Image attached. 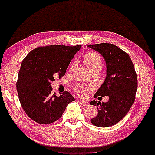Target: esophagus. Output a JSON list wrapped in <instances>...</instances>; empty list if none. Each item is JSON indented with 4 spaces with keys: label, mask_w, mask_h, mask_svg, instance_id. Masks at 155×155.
<instances>
[{
    "label": "esophagus",
    "mask_w": 155,
    "mask_h": 155,
    "mask_svg": "<svg viewBox=\"0 0 155 155\" xmlns=\"http://www.w3.org/2000/svg\"><path fill=\"white\" fill-rule=\"evenodd\" d=\"M78 102H79V103L81 104V105H82V106H87L88 105V102H87V101H83V100H78Z\"/></svg>",
    "instance_id": "obj_1"
}]
</instances>
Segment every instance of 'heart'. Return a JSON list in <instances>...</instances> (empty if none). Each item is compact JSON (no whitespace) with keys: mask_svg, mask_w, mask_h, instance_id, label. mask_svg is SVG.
I'll return each mask as SVG.
<instances>
[{"mask_svg":"<svg viewBox=\"0 0 155 155\" xmlns=\"http://www.w3.org/2000/svg\"><path fill=\"white\" fill-rule=\"evenodd\" d=\"M84 61L87 66L88 68L91 70L92 72L95 71H100L102 67V59L99 54L95 52H87V53L84 55ZM73 65L70 67V70H72L73 69ZM76 92L78 95L80 96H84L87 93V90L82 86H78L76 87Z\"/></svg>","mask_w":155,"mask_h":155,"instance_id":"heart-1","label":"heart"}]
</instances>
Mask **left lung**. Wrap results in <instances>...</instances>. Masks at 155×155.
Returning <instances> with one entry per match:
<instances>
[{"label":"left lung","mask_w":155,"mask_h":155,"mask_svg":"<svg viewBox=\"0 0 155 155\" xmlns=\"http://www.w3.org/2000/svg\"><path fill=\"white\" fill-rule=\"evenodd\" d=\"M99 53L106 63V77L94 97L108 96L107 102L92 100L98 114L90 120L100 127H107L119 122L128 113L135 99L137 78L131 58L117 46L110 43L90 45Z\"/></svg>","instance_id":"8db88e82"}]
</instances>
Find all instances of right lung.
<instances>
[{
  "mask_svg": "<svg viewBox=\"0 0 155 155\" xmlns=\"http://www.w3.org/2000/svg\"><path fill=\"white\" fill-rule=\"evenodd\" d=\"M81 45H48L35 48L22 62L18 82V94L22 107L38 123L47 124L60 119L70 102V93L60 96L52 92L54 78L65 75L66 70Z\"/></svg>",
  "mask_w": 155,
  "mask_h": 155,
  "instance_id": "add662e5",
  "label": "right lung"
}]
</instances>
